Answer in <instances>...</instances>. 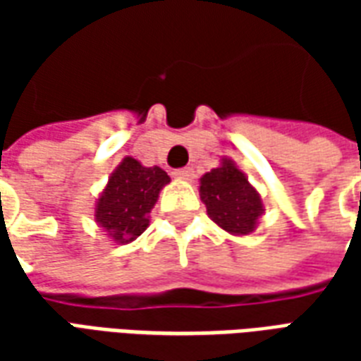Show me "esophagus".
Wrapping results in <instances>:
<instances>
[{"label":"esophagus","instance_id":"obj_1","mask_svg":"<svg viewBox=\"0 0 361 361\" xmlns=\"http://www.w3.org/2000/svg\"><path fill=\"white\" fill-rule=\"evenodd\" d=\"M193 168H189V166H185V168H178V170H173V178H178V180H193Z\"/></svg>","mask_w":361,"mask_h":361}]
</instances>
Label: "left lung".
I'll return each mask as SVG.
<instances>
[{
    "instance_id": "left-lung-1",
    "label": "left lung",
    "mask_w": 361,
    "mask_h": 361,
    "mask_svg": "<svg viewBox=\"0 0 361 361\" xmlns=\"http://www.w3.org/2000/svg\"><path fill=\"white\" fill-rule=\"evenodd\" d=\"M199 191L207 212L220 228L230 234L253 232L263 211L261 199L232 160L226 158L220 168L204 173Z\"/></svg>"
}]
</instances>
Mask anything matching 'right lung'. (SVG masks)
<instances>
[{
	"mask_svg": "<svg viewBox=\"0 0 361 361\" xmlns=\"http://www.w3.org/2000/svg\"><path fill=\"white\" fill-rule=\"evenodd\" d=\"M168 181L162 168H145L135 158H123L98 199L96 222L116 242H133L149 226L147 216Z\"/></svg>",
	"mask_w": 361,
	"mask_h": 361,
	"instance_id": "add662e5",
	"label": "right lung"
}]
</instances>
